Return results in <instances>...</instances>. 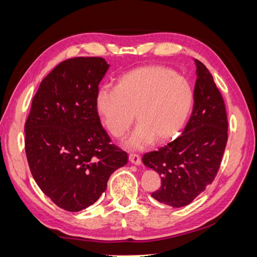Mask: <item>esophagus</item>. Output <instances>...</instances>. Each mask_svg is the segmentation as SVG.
<instances>
[{
	"mask_svg": "<svg viewBox=\"0 0 257 257\" xmlns=\"http://www.w3.org/2000/svg\"><path fill=\"white\" fill-rule=\"evenodd\" d=\"M129 161L135 165H139L142 163V158H141V156L137 155V154H130Z\"/></svg>",
	"mask_w": 257,
	"mask_h": 257,
	"instance_id": "esophagus-1",
	"label": "esophagus"
}]
</instances>
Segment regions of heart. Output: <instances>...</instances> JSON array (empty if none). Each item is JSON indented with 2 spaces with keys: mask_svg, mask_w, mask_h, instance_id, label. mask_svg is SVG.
Wrapping results in <instances>:
<instances>
[{
  "mask_svg": "<svg viewBox=\"0 0 257 257\" xmlns=\"http://www.w3.org/2000/svg\"><path fill=\"white\" fill-rule=\"evenodd\" d=\"M95 103L105 128L115 138L137 128L125 146L143 149L154 142L173 139L183 128L193 105V90L183 76L162 65H145L120 75L115 87L102 86Z\"/></svg>",
  "mask_w": 257,
  "mask_h": 257,
  "instance_id": "obj_1",
  "label": "heart"
}]
</instances>
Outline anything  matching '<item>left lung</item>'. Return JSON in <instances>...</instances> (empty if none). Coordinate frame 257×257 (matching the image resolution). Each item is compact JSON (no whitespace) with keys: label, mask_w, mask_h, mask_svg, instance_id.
<instances>
[{"label":"left lung","mask_w":257,"mask_h":257,"mask_svg":"<svg viewBox=\"0 0 257 257\" xmlns=\"http://www.w3.org/2000/svg\"><path fill=\"white\" fill-rule=\"evenodd\" d=\"M195 64L194 105L183 134L143 156L162 180L152 197L173 208L188 206L212 183L228 141L225 101L208 68L198 59Z\"/></svg>","instance_id":"1"}]
</instances>
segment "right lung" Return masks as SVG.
<instances>
[{
	"instance_id": "add662e5",
	"label": "right lung",
	"mask_w": 257,
	"mask_h": 257,
	"mask_svg": "<svg viewBox=\"0 0 257 257\" xmlns=\"http://www.w3.org/2000/svg\"><path fill=\"white\" fill-rule=\"evenodd\" d=\"M108 68L101 57L59 63L41 81L26 121L31 174L40 190L66 211L94 203L110 175L128 162V154L111 144L96 109V92Z\"/></svg>"
}]
</instances>
